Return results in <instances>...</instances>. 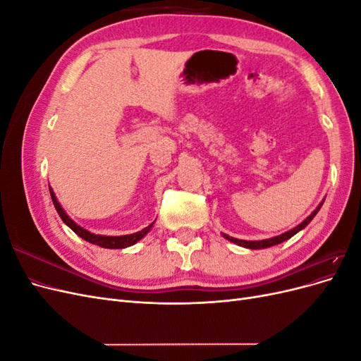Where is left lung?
Masks as SVG:
<instances>
[{
    "label": "left lung",
    "mask_w": 361,
    "mask_h": 361,
    "mask_svg": "<svg viewBox=\"0 0 361 361\" xmlns=\"http://www.w3.org/2000/svg\"><path fill=\"white\" fill-rule=\"evenodd\" d=\"M324 203V202H322ZM322 203L316 207V209L305 218V220L301 223V224H298L297 227H293V228H290V231H288V232H285V233H281V235H279V236H274V238H269V239H262V241H244V239H238V238H232V236H228V235H224L223 233V236L226 238V239H228V241L231 243H233V244H236V245H241V247H245V248H251V250H259V248H268V247H272V245H277V244H281L283 241H288L289 238H292L293 235H297L300 231H302V228L307 226L312 220H313V216L318 214V211L321 209V206H322Z\"/></svg>",
    "instance_id": "1"
}]
</instances>
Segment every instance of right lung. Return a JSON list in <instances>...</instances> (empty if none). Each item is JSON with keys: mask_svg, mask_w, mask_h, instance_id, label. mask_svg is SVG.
Listing matches in <instances>:
<instances>
[{"mask_svg": "<svg viewBox=\"0 0 361 361\" xmlns=\"http://www.w3.org/2000/svg\"><path fill=\"white\" fill-rule=\"evenodd\" d=\"M49 192H51L52 203H54V206H56V209H57L60 218L63 220V223L68 224L76 235L81 236V238L84 239V241L90 243V244H94V245H99V247H102V248H126V247L134 245V244H137V243L140 241L141 238H145V236L150 232L152 226H154V223H152V224H149L147 227H145L143 231L135 232V233H130V235H122V236L94 235V233H92V232H89V231H85V228H82L81 226L76 224L73 220H71V216H69L66 212H64V209L61 207V204L59 203V200H57V197H56V194H54V191H52L51 187H49Z\"/></svg>", "mask_w": 361, "mask_h": 361, "instance_id": "1", "label": "right lung"}]
</instances>
